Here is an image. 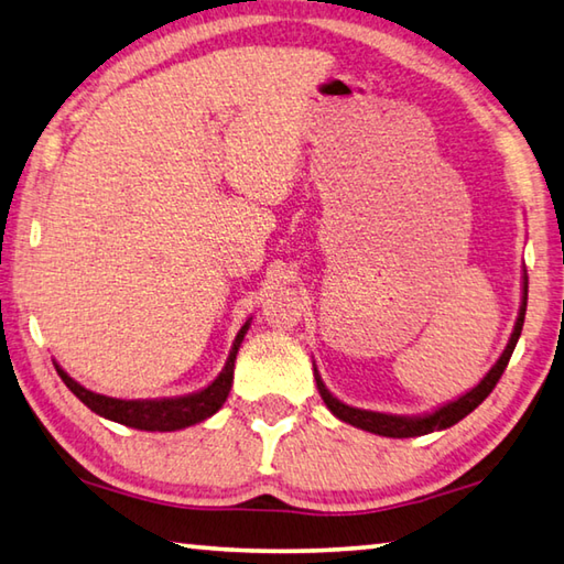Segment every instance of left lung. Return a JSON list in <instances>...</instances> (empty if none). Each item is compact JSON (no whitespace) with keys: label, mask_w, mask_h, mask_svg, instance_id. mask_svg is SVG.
<instances>
[{"label":"left lung","mask_w":564,"mask_h":564,"mask_svg":"<svg viewBox=\"0 0 564 564\" xmlns=\"http://www.w3.org/2000/svg\"><path fill=\"white\" fill-rule=\"evenodd\" d=\"M522 307L518 314V322H516V329H512V337L508 341L506 351H502V357L498 359L496 367L488 371V377L482 379L476 389L468 391L466 397H460L458 401L448 403V406L438 409L436 413H429V416H389V413H377V411H361V409H351L347 403H341L339 399H334L332 393L324 387L317 369H314V377H317V389L322 393L324 403H327V409L334 413V416L351 423V426L364 429L369 433H379V436H389V438H413V436H426V433L433 431H441V429H448L453 423H458L460 419H466L470 411H476L482 401L490 397V391L496 389V383L500 381L502 371H506L508 361L512 357V351H516V344L520 339V332H522V322H525V310H528V272L522 276Z\"/></svg>","instance_id":"left-lung-1"}]
</instances>
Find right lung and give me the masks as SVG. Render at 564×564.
Here are the masks:
<instances>
[{
    "mask_svg": "<svg viewBox=\"0 0 564 564\" xmlns=\"http://www.w3.org/2000/svg\"><path fill=\"white\" fill-rule=\"evenodd\" d=\"M247 332V324L237 334V339L232 344L230 359H227L225 369L220 371L210 387L191 393V397H181V399H161V401H121V399H111V397H101V393H94L84 389L82 383H76L64 369H58V377L66 383L72 393H76V399H82L88 409L98 416H104L108 421L123 423V426H131L138 431H177L185 426H193V423H200L207 416L223 406L227 393H230L232 387V371H235V357L237 349H240L242 337Z\"/></svg>",
    "mask_w": 564,
    "mask_h": 564,
    "instance_id": "1",
    "label": "right lung"
}]
</instances>
